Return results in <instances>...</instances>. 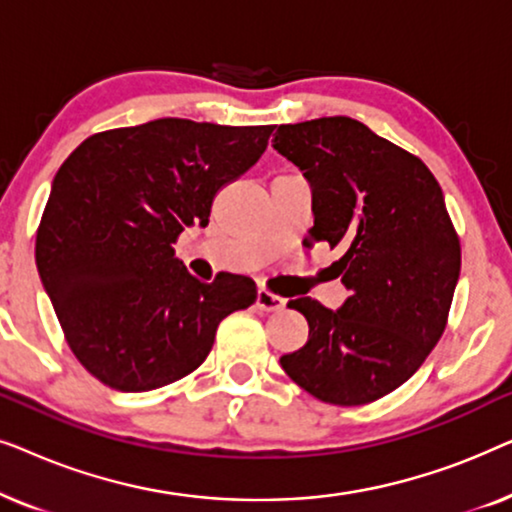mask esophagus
Listing matches in <instances>:
<instances>
[{"mask_svg": "<svg viewBox=\"0 0 512 512\" xmlns=\"http://www.w3.org/2000/svg\"><path fill=\"white\" fill-rule=\"evenodd\" d=\"M284 305H286L284 298H279V296H275V293H270V291H265V289H258V293H256V307L261 312H277V310H282Z\"/></svg>", "mask_w": 512, "mask_h": 512, "instance_id": "1", "label": "esophagus"}]
</instances>
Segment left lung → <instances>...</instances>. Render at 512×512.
I'll use <instances>...</instances> for the list:
<instances>
[{"instance_id":"8db88e82","label":"left lung","mask_w":512,"mask_h":512,"mask_svg":"<svg viewBox=\"0 0 512 512\" xmlns=\"http://www.w3.org/2000/svg\"><path fill=\"white\" fill-rule=\"evenodd\" d=\"M272 146L312 188L305 247H340L338 310L291 300L310 335L279 363L319 401L363 405L401 387L445 331L461 272L443 191L412 153L347 116L279 125Z\"/></svg>"}]
</instances>
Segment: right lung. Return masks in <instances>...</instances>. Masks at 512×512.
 I'll list each match as a JSON object with an SVG mask.
<instances>
[{
  "mask_svg": "<svg viewBox=\"0 0 512 512\" xmlns=\"http://www.w3.org/2000/svg\"><path fill=\"white\" fill-rule=\"evenodd\" d=\"M275 125L158 118L76 146L37 230V270L67 345L118 391L177 382L207 359L216 328L256 300L249 277L200 282L174 258L205 228L216 193L263 156Z\"/></svg>",
  "mask_w": 512,
  "mask_h": 512,
  "instance_id": "obj_1",
  "label": "right lung"
}]
</instances>
